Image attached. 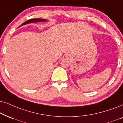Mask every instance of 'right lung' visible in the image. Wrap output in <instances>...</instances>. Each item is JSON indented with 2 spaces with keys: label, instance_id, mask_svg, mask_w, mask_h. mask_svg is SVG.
I'll return each mask as SVG.
<instances>
[{
  "label": "right lung",
  "instance_id": "1",
  "mask_svg": "<svg viewBox=\"0 0 123 123\" xmlns=\"http://www.w3.org/2000/svg\"><path fill=\"white\" fill-rule=\"evenodd\" d=\"M47 21L46 19H42V18H32V19H29V20L26 21V22L23 23L21 26L24 25L28 24L29 23H31V22H42V21Z\"/></svg>",
  "mask_w": 123,
  "mask_h": 123
}]
</instances>
